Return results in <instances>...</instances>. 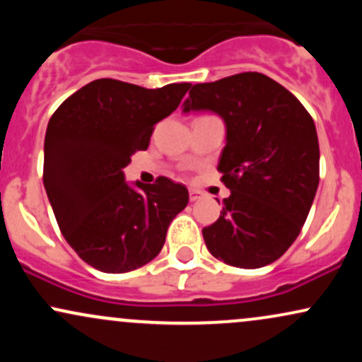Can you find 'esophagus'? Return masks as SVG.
I'll list each match as a JSON object with an SVG mask.
<instances>
[{
	"label": "esophagus",
	"instance_id": "obj_1",
	"mask_svg": "<svg viewBox=\"0 0 362 362\" xmlns=\"http://www.w3.org/2000/svg\"><path fill=\"white\" fill-rule=\"evenodd\" d=\"M189 195H190V201L195 202V201H199V199L202 197V192H201V190H197V189H190Z\"/></svg>",
	"mask_w": 362,
	"mask_h": 362
}]
</instances>
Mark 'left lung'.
I'll return each instance as SVG.
<instances>
[{
  "mask_svg": "<svg viewBox=\"0 0 362 362\" xmlns=\"http://www.w3.org/2000/svg\"><path fill=\"white\" fill-rule=\"evenodd\" d=\"M182 107L184 114L213 112L226 127L218 170L231 194L218 221L202 230L207 250L233 267L272 264L298 238L318 189L313 119L262 73L197 83Z\"/></svg>",
  "mask_w": 362,
  "mask_h": 362,
  "instance_id": "left-lung-1",
  "label": "left lung"
}]
</instances>
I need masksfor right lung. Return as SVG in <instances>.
Returning a JSON list of instances; mask_svg holds the SVG:
<instances>
[{"mask_svg": "<svg viewBox=\"0 0 362 362\" xmlns=\"http://www.w3.org/2000/svg\"><path fill=\"white\" fill-rule=\"evenodd\" d=\"M189 88L190 83H172L148 90L102 78L66 98L49 120L45 192L62 236L91 267L109 274L143 267L185 209V185L167 177L127 184L124 168Z\"/></svg>", "mask_w": 362, "mask_h": 362, "instance_id": "obj_1", "label": "right lung"}]
</instances>
